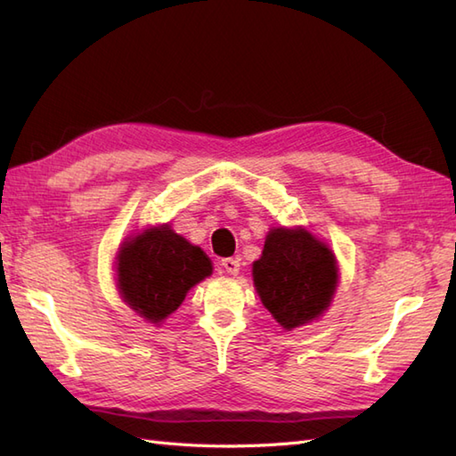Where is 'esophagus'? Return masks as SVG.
<instances>
[{
  "label": "esophagus",
  "mask_w": 456,
  "mask_h": 456,
  "mask_svg": "<svg viewBox=\"0 0 456 456\" xmlns=\"http://www.w3.org/2000/svg\"><path fill=\"white\" fill-rule=\"evenodd\" d=\"M221 266L225 270L227 274H239V260L237 258H223L221 260Z\"/></svg>",
  "instance_id": "34e87169"
}]
</instances>
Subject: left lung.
I'll return each mask as SVG.
<instances>
[{"label":"left lung","instance_id":"8db88e82","mask_svg":"<svg viewBox=\"0 0 456 456\" xmlns=\"http://www.w3.org/2000/svg\"><path fill=\"white\" fill-rule=\"evenodd\" d=\"M333 250L304 227L268 231L253 263L260 302L288 331L314 322L331 304L338 282Z\"/></svg>","mask_w":456,"mask_h":456}]
</instances>
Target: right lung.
<instances>
[{
  "mask_svg": "<svg viewBox=\"0 0 456 456\" xmlns=\"http://www.w3.org/2000/svg\"><path fill=\"white\" fill-rule=\"evenodd\" d=\"M211 270L209 256L170 225L151 227L119 247L118 288L125 304L159 325Z\"/></svg>",
  "mask_w": 456,
  "mask_h": 456,
  "instance_id": "obj_1",
  "label": "right lung"
}]
</instances>
